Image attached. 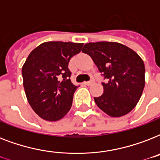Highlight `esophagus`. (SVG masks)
I'll return each instance as SVG.
<instances>
[{
    "label": "esophagus",
    "mask_w": 160,
    "mask_h": 160,
    "mask_svg": "<svg viewBox=\"0 0 160 160\" xmlns=\"http://www.w3.org/2000/svg\"><path fill=\"white\" fill-rule=\"evenodd\" d=\"M94 83V81L93 80H90V81H86V82H85V84L86 85H91Z\"/></svg>",
    "instance_id": "1"
}]
</instances>
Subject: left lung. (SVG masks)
Listing matches in <instances>:
<instances>
[{
	"label": "left lung",
	"mask_w": 160,
	"mask_h": 160,
	"mask_svg": "<svg viewBox=\"0 0 160 160\" xmlns=\"http://www.w3.org/2000/svg\"><path fill=\"white\" fill-rule=\"evenodd\" d=\"M83 53L92 58L106 82L104 93L95 97V104L111 117H120L134 109L144 88V61L129 47L117 43L100 41L85 44Z\"/></svg>",
	"instance_id": "1"
}]
</instances>
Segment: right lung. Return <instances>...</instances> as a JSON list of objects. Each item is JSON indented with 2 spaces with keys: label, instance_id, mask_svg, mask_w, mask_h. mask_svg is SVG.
<instances>
[{
  "label": "right lung",
  "instance_id": "obj_1",
  "mask_svg": "<svg viewBox=\"0 0 160 160\" xmlns=\"http://www.w3.org/2000/svg\"><path fill=\"white\" fill-rule=\"evenodd\" d=\"M83 43L49 41L34 49L22 67L26 98L43 119L56 121L71 108L78 86L70 80V58L80 53Z\"/></svg>",
  "mask_w": 160,
  "mask_h": 160
}]
</instances>
